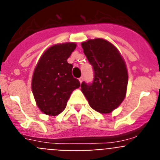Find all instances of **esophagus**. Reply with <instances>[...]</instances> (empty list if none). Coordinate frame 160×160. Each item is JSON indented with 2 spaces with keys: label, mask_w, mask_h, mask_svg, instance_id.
Returning <instances> with one entry per match:
<instances>
[{
  "label": "esophagus",
  "mask_w": 160,
  "mask_h": 160,
  "mask_svg": "<svg viewBox=\"0 0 160 160\" xmlns=\"http://www.w3.org/2000/svg\"><path fill=\"white\" fill-rule=\"evenodd\" d=\"M82 81H83V78L82 77L79 78V82H80V83L82 82Z\"/></svg>",
  "instance_id": "esophagus-1"
}]
</instances>
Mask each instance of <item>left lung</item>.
Returning <instances> with one entry per match:
<instances>
[{
  "instance_id": "8db88e82",
  "label": "left lung",
  "mask_w": 160,
  "mask_h": 160,
  "mask_svg": "<svg viewBox=\"0 0 160 160\" xmlns=\"http://www.w3.org/2000/svg\"><path fill=\"white\" fill-rule=\"evenodd\" d=\"M82 47L94 73L92 83H82V92L94 110L109 114L125 98L128 83L125 62L118 49L102 38L82 42Z\"/></svg>"
}]
</instances>
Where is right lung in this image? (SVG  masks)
<instances>
[{
	"mask_svg": "<svg viewBox=\"0 0 160 160\" xmlns=\"http://www.w3.org/2000/svg\"><path fill=\"white\" fill-rule=\"evenodd\" d=\"M73 42L57 44L46 49L38 61L32 78V91L38 108L56 116L65 110L68 99L80 82L72 75L73 65L67 62L75 49Z\"/></svg>",
	"mask_w": 160,
	"mask_h": 160,
	"instance_id": "right-lung-1",
	"label": "right lung"
}]
</instances>
